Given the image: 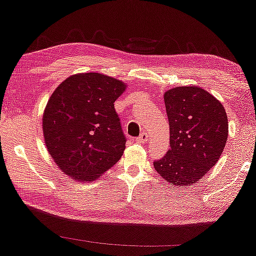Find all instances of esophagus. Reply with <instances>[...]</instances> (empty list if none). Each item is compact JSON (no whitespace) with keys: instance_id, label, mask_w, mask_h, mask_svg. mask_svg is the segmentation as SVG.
Wrapping results in <instances>:
<instances>
[{"instance_id":"34e87169","label":"esophagus","mask_w":256,"mask_h":256,"mask_svg":"<svg viewBox=\"0 0 256 256\" xmlns=\"http://www.w3.org/2000/svg\"><path fill=\"white\" fill-rule=\"evenodd\" d=\"M136 140H137L138 142H146L148 140V134H146V132H144V134H142L140 137L136 139Z\"/></svg>"}]
</instances>
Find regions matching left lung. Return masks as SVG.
<instances>
[{
	"mask_svg": "<svg viewBox=\"0 0 256 256\" xmlns=\"http://www.w3.org/2000/svg\"><path fill=\"white\" fill-rule=\"evenodd\" d=\"M170 124V150L153 162L172 187L190 186L222 154L228 136L224 105L200 86H176L164 94Z\"/></svg>",
	"mask_w": 256,
	"mask_h": 256,
	"instance_id": "left-lung-1",
	"label": "left lung"
}]
</instances>
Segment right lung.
Listing matches in <instances>:
<instances>
[{"label": "right lung", "instance_id": "obj_1", "mask_svg": "<svg viewBox=\"0 0 256 256\" xmlns=\"http://www.w3.org/2000/svg\"><path fill=\"white\" fill-rule=\"evenodd\" d=\"M126 84L98 72L76 74L51 94L42 118L46 150L57 168L78 182L100 179L125 150L114 102Z\"/></svg>", "mask_w": 256, "mask_h": 256}]
</instances>
